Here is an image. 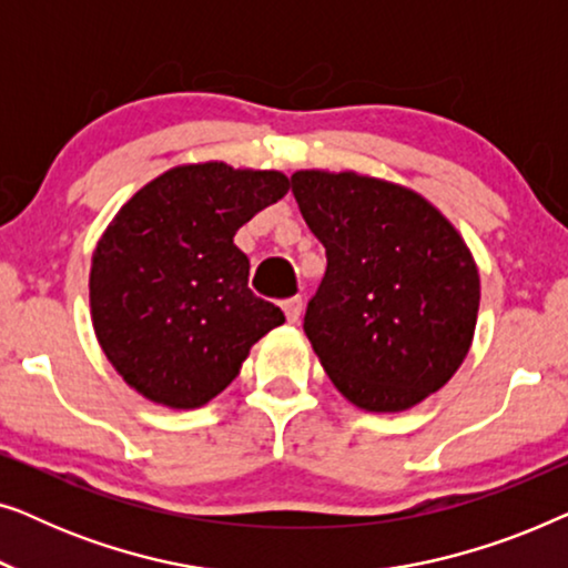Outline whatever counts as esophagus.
Wrapping results in <instances>:
<instances>
[{
    "label": "esophagus",
    "instance_id": "esophagus-1",
    "mask_svg": "<svg viewBox=\"0 0 568 568\" xmlns=\"http://www.w3.org/2000/svg\"><path fill=\"white\" fill-rule=\"evenodd\" d=\"M284 315H286V321L290 323H297L300 321V315H302V297H290L284 302Z\"/></svg>",
    "mask_w": 568,
    "mask_h": 568
}]
</instances>
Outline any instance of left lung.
Returning a JSON list of instances; mask_svg holds the SVG:
<instances>
[{
    "label": "left lung",
    "mask_w": 568,
    "mask_h": 568,
    "mask_svg": "<svg viewBox=\"0 0 568 568\" xmlns=\"http://www.w3.org/2000/svg\"><path fill=\"white\" fill-rule=\"evenodd\" d=\"M292 193L328 268L305 333L356 408L400 414L445 387L470 352L480 276L455 224L406 185L356 170H297Z\"/></svg>",
    "instance_id": "left-lung-1"
}]
</instances>
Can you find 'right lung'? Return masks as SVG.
Segmentation results:
<instances>
[{
	"instance_id": "add662e5",
	"label": "right lung",
	"mask_w": 568,
	"mask_h": 568,
	"mask_svg": "<svg viewBox=\"0 0 568 568\" xmlns=\"http://www.w3.org/2000/svg\"><path fill=\"white\" fill-rule=\"evenodd\" d=\"M286 191L278 170L185 162L115 212L92 251L90 317L108 362L146 400L206 406L284 323L247 290L235 232Z\"/></svg>"
}]
</instances>
